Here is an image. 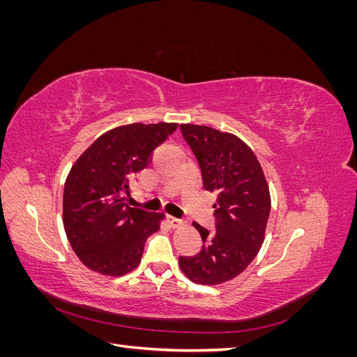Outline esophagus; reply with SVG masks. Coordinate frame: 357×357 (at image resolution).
Instances as JSON below:
<instances>
[{
    "label": "esophagus",
    "mask_w": 357,
    "mask_h": 357,
    "mask_svg": "<svg viewBox=\"0 0 357 357\" xmlns=\"http://www.w3.org/2000/svg\"><path fill=\"white\" fill-rule=\"evenodd\" d=\"M168 223L172 226V228H178L180 225H183V220L181 219H177V218H172V215H168L167 218Z\"/></svg>",
    "instance_id": "obj_1"
}]
</instances>
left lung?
Instances as JSON below:
<instances>
[{"label":"left lung","mask_w":357,"mask_h":357,"mask_svg":"<svg viewBox=\"0 0 357 357\" xmlns=\"http://www.w3.org/2000/svg\"><path fill=\"white\" fill-rule=\"evenodd\" d=\"M195 155L204 189L218 195L215 234L193 223L202 238L201 252L180 256L181 271L193 283L220 284L241 274L261 250L271 198L257 158L243 139L202 125H180Z\"/></svg>","instance_id":"1"}]
</instances>
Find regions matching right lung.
Returning <instances> with one entry per match:
<instances>
[{
	"label": "right lung",
	"instance_id": "obj_1",
	"mask_svg": "<svg viewBox=\"0 0 357 357\" xmlns=\"http://www.w3.org/2000/svg\"><path fill=\"white\" fill-rule=\"evenodd\" d=\"M177 123H131L107 131L75 160L63 188V228L74 253L92 271L123 275L135 269L162 213L125 202L129 183Z\"/></svg>",
	"mask_w": 357,
	"mask_h": 357
}]
</instances>
